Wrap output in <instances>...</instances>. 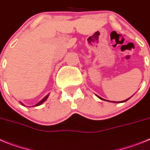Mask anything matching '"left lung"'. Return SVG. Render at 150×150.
Returning a JSON list of instances; mask_svg holds the SVG:
<instances>
[{
    "label": "left lung",
    "instance_id": "left-lung-1",
    "mask_svg": "<svg viewBox=\"0 0 150 150\" xmlns=\"http://www.w3.org/2000/svg\"><path fill=\"white\" fill-rule=\"evenodd\" d=\"M97 97H98V98H100V99H102V100L107 101V102H110V101H108V100H106V99H104V98H102V97H100V96H97ZM131 97H132V96H131ZM131 97H130V98H131ZM127 98V99H125V100L121 101V102H114V103H122V102H126V101H127V100H129V98Z\"/></svg>",
    "mask_w": 150,
    "mask_h": 150
}]
</instances>
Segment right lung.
<instances>
[{"label":"right lung","instance_id":"right-lung-1","mask_svg":"<svg viewBox=\"0 0 150 150\" xmlns=\"http://www.w3.org/2000/svg\"><path fill=\"white\" fill-rule=\"evenodd\" d=\"M48 96H49V94H48V95H47V96H45V97H44V98H42V100H41V101H40V102H38V103L36 104V105H33V106H35V107H36V106H39V105H42V103H43V102H45V100H46L47 98H48ZM20 103H21V105H24V106H25V105H24V104H23V103H21V102H20Z\"/></svg>","mask_w":150,"mask_h":150}]
</instances>
